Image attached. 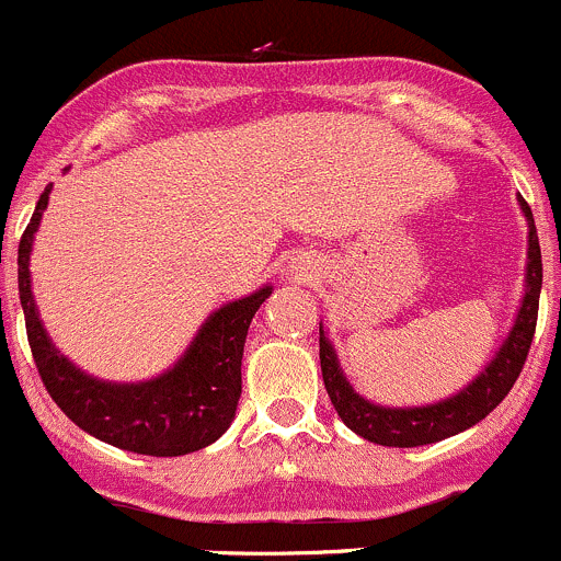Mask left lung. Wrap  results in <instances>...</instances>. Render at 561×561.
<instances>
[{"instance_id": "1", "label": "left lung", "mask_w": 561, "mask_h": 561, "mask_svg": "<svg viewBox=\"0 0 561 561\" xmlns=\"http://www.w3.org/2000/svg\"><path fill=\"white\" fill-rule=\"evenodd\" d=\"M520 209L529 220V267H526V297L518 310L513 332L507 335L504 346L493 357V363L477 376L474 381L458 396L436 403V407L423 409H381L370 401L359 398L343 379L337 368V357L332 352L330 341L324 337V330L319 327V359L321 376H324L327 396L335 407L337 417L359 434L363 439L376 442L385 447H420L434 445V442L456 436L461 431L480 423L482 417L493 412L513 390L515 379L520 376V368L526 363V354L531 348L537 327V308H540V286H542V259L540 242H537L535 218H531L529 204L520 198Z\"/></svg>"}]
</instances>
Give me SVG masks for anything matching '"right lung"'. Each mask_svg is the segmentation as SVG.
Instances as JSON below:
<instances>
[{
	"label": "right lung",
	"instance_id": "add662e5",
	"mask_svg": "<svg viewBox=\"0 0 561 561\" xmlns=\"http://www.w3.org/2000/svg\"><path fill=\"white\" fill-rule=\"evenodd\" d=\"M48 193L51 185H46L37 198L19 242V294L26 337L48 396L81 431L122 450L171 458L213 445L234 420L242 392V348L248 327L273 288L267 286L215 310L185 357L160 379L147 385H105L90 379L51 346L32 299V237L48 204Z\"/></svg>",
	"mask_w": 561,
	"mask_h": 561
}]
</instances>
